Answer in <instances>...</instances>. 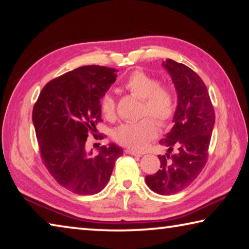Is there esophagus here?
Wrapping results in <instances>:
<instances>
[{"label": "esophagus", "instance_id": "34e87169", "mask_svg": "<svg viewBox=\"0 0 249 249\" xmlns=\"http://www.w3.org/2000/svg\"><path fill=\"white\" fill-rule=\"evenodd\" d=\"M125 153L128 154V155H132V156H137V157H142V154L137 153V151H135L133 149H126Z\"/></svg>", "mask_w": 249, "mask_h": 249}]
</instances>
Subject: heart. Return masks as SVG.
I'll list each match as a JSON object with an SVG mask.
<instances>
[{"label":"heart","mask_w":249,"mask_h":249,"mask_svg":"<svg viewBox=\"0 0 249 249\" xmlns=\"http://www.w3.org/2000/svg\"><path fill=\"white\" fill-rule=\"evenodd\" d=\"M122 87L132 95L142 99L141 116L145 117L137 122L120 125L114 130L113 136L122 146L142 150L157 136L158 126L155 119L160 126H166L174 119L177 111L176 96L171 89L161 86L157 78L142 70L133 71L124 80ZM100 111L107 121L115 120L116 105L112 95H103L100 101Z\"/></svg>","instance_id":"heart-1"}]
</instances>
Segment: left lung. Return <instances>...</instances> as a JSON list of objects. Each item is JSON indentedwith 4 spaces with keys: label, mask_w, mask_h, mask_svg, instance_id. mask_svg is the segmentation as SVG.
I'll return each mask as SVG.
<instances>
[{
    "label": "left lung",
    "mask_w": 249,
    "mask_h": 249,
    "mask_svg": "<svg viewBox=\"0 0 249 249\" xmlns=\"http://www.w3.org/2000/svg\"><path fill=\"white\" fill-rule=\"evenodd\" d=\"M162 65L175 83L178 107L174 126L159 142L168 147V154L158 156L160 169L146 176V183L158 195L170 196L189 187L204 168L215 113L208 89L195 71L171 59Z\"/></svg>",
    "instance_id": "obj_1"
}]
</instances>
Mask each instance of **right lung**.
<instances>
[{
  "mask_svg": "<svg viewBox=\"0 0 249 249\" xmlns=\"http://www.w3.org/2000/svg\"><path fill=\"white\" fill-rule=\"evenodd\" d=\"M116 71L103 66L69 71L46 84L34 105L41 160L61 187L77 195L104 189L123 155L115 144L101 146L96 155L86 148L88 135L102 122L100 100L115 82Z\"/></svg>",
  "mask_w": 249,
  "mask_h": 249,
  "instance_id": "1",
  "label": "right lung"
}]
</instances>
